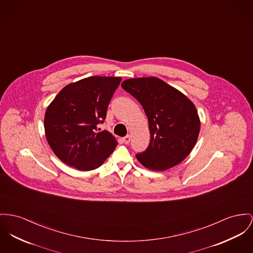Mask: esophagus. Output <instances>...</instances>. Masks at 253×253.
<instances>
[{
	"mask_svg": "<svg viewBox=\"0 0 253 253\" xmlns=\"http://www.w3.org/2000/svg\"><path fill=\"white\" fill-rule=\"evenodd\" d=\"M123 141H124V143H125V144H128V143L130 142V136H129V135L125 136V137L123 138Z\"/></svg>",
	"mask_w": 253,
	"mask_h": 253,
	"instance_id": "esophagus-1",
	"label": "esophagus"
}]
</instances>
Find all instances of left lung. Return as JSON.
<instances>
[{"instance_id": "1", "label": "left lung", "mask_w": 253, "mask_h": 253, "mask_svg": "<svg viewBox=\"0 0 253 253\" xmlns=\"http://www.w3.org/2000/svg\"><path fill=\"white\" fill-rule=\"evenodd\" d=\"M123 89L141 103L149 121L151 141L136 153L146 168L165 170L182 162L197 143L201 123L194 103L157 78L126 80Z\"/></svg>"}]
</instances>
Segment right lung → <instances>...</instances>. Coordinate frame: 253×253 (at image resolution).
Listing matches in <instances>:
<instances>
[{"mask_svg": "<svg viewBox=\"0 0 253 253\" xmlns=\"http://www.w3.org/2000/svg\"><path fill=\"white\" fill-rule=\"evenodd\" d=\"M122 79L89 77L65 86L46 110L44 127L54 154L81 170L100 167L116 149L115 137L103 124L113 94Z\"/></svg>", "mask_w": 253, "mask_h": 253, "instance_id": "1", "label": "right lung"}]
</instances>
